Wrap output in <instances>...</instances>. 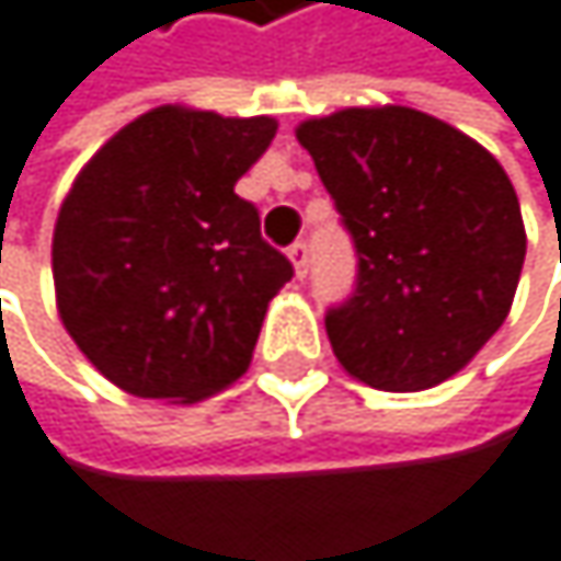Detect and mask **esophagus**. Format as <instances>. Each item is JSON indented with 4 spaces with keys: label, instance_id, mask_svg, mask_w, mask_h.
Instances as JSON below:
<instances>
[{
    "label": "esophagus",
    "instance_id": "1",
    "mask_svg": "<svg viewBox=\"0 0 561 561\" xmlns=\"http://www.w3.org/2000/svg\"><path fill=\"white\" fill-rule=\"evenodd\" d=\"M289 259H293V265H296V275L306 278V275H309V245H306V242H293V245H289Z\"/></svg>",
    "mask_w": 561,
    "mask_h": 561
}]
</instances>
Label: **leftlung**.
Listing matches in <instances>:
<instances>
[{
    "label": "left lung",
    "mask_w": 561,
    "mask_h": 561,
    "mask_svg": "<svg viewBox=\"0 0 561 561\" xmlns=\"http://www.w3.org/2000/svg\"><path fill=\"white\" fill-rule=\"evenodd\" d=\"M296 136L358 255L352 296L325 312L342 369L382 392L446 382L505 322L526 262L505 169L405 105L342 108Z\"/></svg>",
    "instance_id": "obj_1"
}]
</instances>
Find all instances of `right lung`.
<instances>
[{
    "label": "right lung",
    "instance_id": "right-lung-1",
    "mask_svg": "<svg viewBox=\"0 0 561 561\" xmlns=\"http://www.w3.org/2000/svg\"><path fill=\"white\" fill-rule=\"evenodd\" d=\"M275 118L159 105L79 172L53 236L62 325L89 363L142 399L198 402L245 369L293 262L236 182Z\"/></svg>",
    "mask_w": 561,
    "mask_h": 561
}]
</instances>
